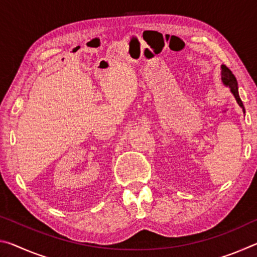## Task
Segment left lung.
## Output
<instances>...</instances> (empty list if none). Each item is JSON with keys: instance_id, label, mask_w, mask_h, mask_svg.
Returning <instances> with one entry per match:
<instances>
[{"instance_id": "left-lung-1", "label": "left lung", "mask_w": 257, "mask_h": 257, "mask_svg": "<svg viewBox=\"0 0 257 257\" xmlns=\"http://www.w3.org/2000/svg\"><path fill=\"white\" fill-rule=\"evenodd\" d=\"M221 79H222L223 84L225 86H228L230 90H231V93L233 94L234 98H236L237 103L239 104V106H240L242 108L243 113H245V107H243V104L241 102L240 97H239V93H238V82H237V79L236 77L233 76V73L231 72V70H230L229 68H227L225 66H221Z\"/></svg>"}]
</instances>
